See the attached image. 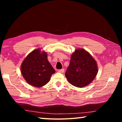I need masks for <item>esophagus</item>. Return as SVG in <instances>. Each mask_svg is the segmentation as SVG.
<instances>
[{
	"label": "esophagus",
	"instance_id": "esophagus-1",
	"mask_svg": "<svg viewBox=\"0 0 122 122\" xmlns=\"http://www.w3.org/2000/svg\"><path fill=\"white\" fill-rule=\"evenodd\" d=\"M57 71L59 72V73H64V71H65V69H59Z\"/></svg>",
	"mask_w": 122,
	"mask_h": 122
}]
</instances>
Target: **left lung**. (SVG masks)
Here are the masks:
<instances>
[{"label":"left lung","mask_w":122,"mask_h":122,"mask_svg":"<svg viewBox=\"0 0 122 122\" xmlns=\"http://www.w3.org/2000/svg\"><path fill=\"white\" fill-rule=\"evenodd\" d=\"M97 73V65L93 57L87 51L79 48L71 55L65 76L72 85L82 88L93 81Z\"/></svg>","instance_id":"left-lung-1"}]
</instances>
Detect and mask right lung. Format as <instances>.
<instances>
[{"label": "right lung", "mask_w": 122, "mask_h": 122, "mask_svg": "<svg viewBox=\"0 0 122 122\" xmlns=\"http://www.w3.org/2000/svg\"><path fill=\"white\" fill-rule=\"evenodd\" d=\"M21 72L27 83L36 87H41L50 81L55 71L47 59L46 52L38 48L26 57L21 65Z\"/></svg>", "instance_id": "add662e5"}]
</instances>
